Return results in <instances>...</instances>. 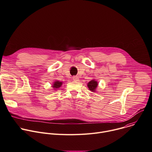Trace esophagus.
I'll list each match as a JSON object with an SVG mask.
<instances>
[{
  "label": "esophagus",
  "instance_id": "esophagus-1",
  "mask_svg": "<svg viewBox=\"0 0 152 152\" xmlns=\"http://www.w3.org/2000/svg\"><path fill=\"white\" fill-rule=\"evenodd\" d=\"M73 80L74 81H78L79 80V77L77 76H73Z\"/></svg>",
  "mask_w": 152,
  "mask_h": 152
}]
</instances>
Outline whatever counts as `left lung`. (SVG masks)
I'll list each match as a JSON object with an SVG mask.
<instances>
[{"label":"left lung","mask_w":152,"mask_h":152,"mask_svg":"<svg viewBox=\"0 0 152 152\" xmlns=\"http://www.w3.org/2000/svg\"><path fill=\"white\" fill-rule=\"evenodd\" d=\"M97 85H98V82L96 80H95L94 79H93L92 80L90 81L87 84V86H88L89 90L93 92L96 91V88L97 87Z\"/></svg>","instance_id":"1"}]
</instances>
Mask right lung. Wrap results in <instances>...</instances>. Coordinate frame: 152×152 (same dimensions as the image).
<instances>
[{
	"label": "right lung",
	"instance_id": "obj_1",
	"mask_svg": "<svg viewBox=\"0 0 152 152\" xmlns=\"http://www.w3.org/2000/svg\"><path fill=\"white\" fill-rule=\"evenodd\" d=\"M62 82H60V81H58V80H55L53 82L52 87L55 90H56V89H58L60 87V86L62 85Z\"/></svg>",
	"mask_w": 152,
	"mask_h": 152
}]
</instances>
